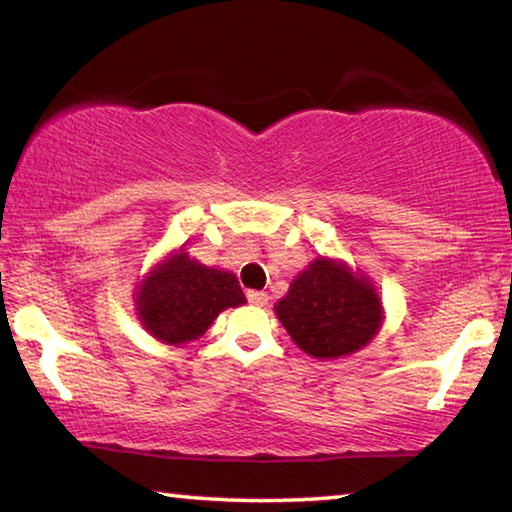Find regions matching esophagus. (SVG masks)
Here are the masks:
<instances>
[{
	"label": "esophagus",
	"mask_w": 512,
	"mask_h": 512,
	"mask_svg": "<svg viewBox=\"0 0 512 512\" xmlns=\"http://www.w3.org/2000/svg\"><path fill=\"white\" fill-rule=\"evenodd\" d=\"M246 298H248L250 305H255V307H264L268 302V296L264 291H248Z\"/></svg>",
	"instance_id": "esophagus-1"
}]
</instances>
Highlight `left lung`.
I'll use <instances>...</instances> for the list:
<instances>
[{
    "label": "left lung",
    "mask_w": 512,
    "mask_h": 512,
    "mask_svg": "<svg viewBox=\"0 0 512 512\" xmlns=\"http://www.w3.org/2000/svg\"><path fill=\"white\" fill-rule=\"evenodd\" d=\"M275 314L293 343L320 361L361 350L384 320L381 300L368 277L327 257L314 259L291 282Z\"/></svg>",
    "instance_id": "1"
}]
</instances>
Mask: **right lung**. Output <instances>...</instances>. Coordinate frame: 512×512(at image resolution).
Returning a JSON list of instances; mask_svg holds the SVG:
<instances>
[{
    "instance_id": "obj_1",
    "label": "right lung",
    "mask_w": 512,
    "mask_h": 512,
    "mask_svg": "<svg viewBox=\"0 0 512 512\" xmlns=\"http://www.w3.org/2000/svg\"><path fill=\"white\" fill-rule=\"evenodd\" d=\"M244 302L235 275L196 262L183 250L155 266L135 293L144 329L169 345L201 339L223 309Z\"/></svg>"
}]
</instances>
